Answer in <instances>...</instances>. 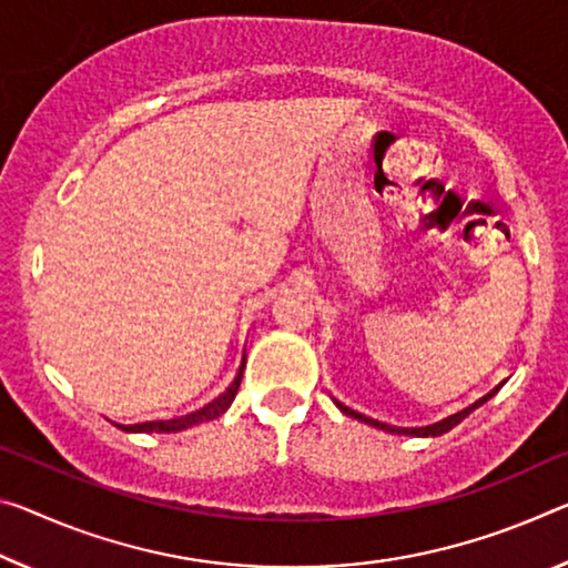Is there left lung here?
Segmentation results:
<instances>
[{
	"mask_svg": "<svg viewBox=\"0 0 568 568\" xmlns=\"http://www.w3.org/2000/svg\"><path fill=\"white\" fill-rule=\"evenodd\" d=\"M488 399V397H485ZM485 399H480V402H485ZM478 402V404H480ZM478 404H473L470 409H465V412H460V414H453V417H447V419H443V422H437V425H429V427H417V429H402V427H389V425H384V422H376V419H368V417H364V414H358V412H354V409H348L346 404H341V402H336V407L344 412V414H348V417H354V419H358V422H366V425H372V427H376V429H384V432H394V435H414V437H439V435H445V432H449L453 427H457L460 425V422L467 417V414H470L475 407H478Z\"/></svg>",
	"mask_w": 568,
	"mask_h": 568,
	"instance_id": "8db88e82",
	"label": "left lung"
}]
</instances>
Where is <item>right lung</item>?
I'll list each match as a JSON object with an SVG mask.
<instances>
[{
    "mask_svg": "<svg viewBox=\"0 0 568 568\" xmlns=\"http://www.w3.org/2000/svg\"><path fill=\"white\" fill-rule=\"evenodd\" d=\"M245 366V364H242ZM240 382H242V368L237 374V379L230 384V389L217 397L214 402L206 404L200 412H192L186 414V417H176V419H159V422H141V425H121L123 432H182L189 429L194 425H202V422H210V419H217L222 417L224 412L230 409V404L235 402V394L240 389Z\"/></svg>",
    "mask_w": 568,
    "mask_h": 568,
    "instance_id": "1",
    "label": "right lung"
}]
</instances>
